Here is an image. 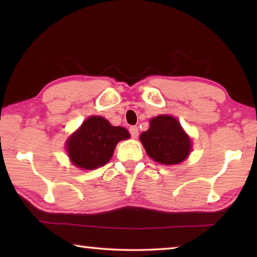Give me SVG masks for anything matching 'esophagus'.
<instances>
[{"label": "esophagus", "mask_w": 257, "mask_h": 257, "mask_svg": "<svg viewBox=\"0 0 257 257\" xmlns=\"http://www.w3.org/2000/svg\"><path fill=\"white\" fill-rule=\"evenodd\" d=\"M129 132H130V135H132L133 138H137L138 134H139L138 127H136V125H133V127L129 128Z\"/></svg>", "instance_id": "1"}]
</instances>
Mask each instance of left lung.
<instances>
[{
  "label": "left lung",
  "mask_w": 257,
  "mask_h": 257,
  "mask_svg": "<svg viewBox=\"0 0 257 257\" xmlns=\"http://www.w3.org/2000/svg\"><path fill=\"white\" fill-rule=\"evenodd\" d=\"M141 139L147 155L155 162L175 165L185 161L191 151V141L179 121L171 115H158L150 121V128Z\"/></svg>",
  "instance_id": "left-lung-1"
}]
</instances>
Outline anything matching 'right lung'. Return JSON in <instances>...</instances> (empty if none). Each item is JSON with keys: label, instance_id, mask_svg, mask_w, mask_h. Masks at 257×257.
<instances>
[{"label": "right lung", "instance_id": "1", "mask_svg": "<svg viewBox=\"0 0 257 257\" xmlns=\"http://www.w3.org/2000/svg\"><path fill=\"white\" fill-rule=\"evenodd\" d=\"M129 137L125 128L114 127L102 116L92 115L68 138L69 159L77 168L94 170L106 164L116 144Z\"/></svg>", "mask_w": 257, "mask_h": 257}]
</instances>
